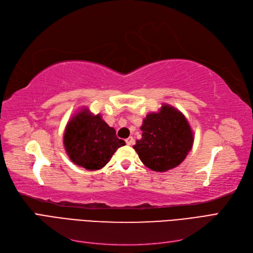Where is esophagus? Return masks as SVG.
Returning <instances> with one entry per match:
<instances>
[{"instance_id": "34e87169", "label": "esophagus", "mask_w": 253, "mask_h": 253, "mask_svg": "<svg viewBox=\"0 0 253 253\" xmlns=\"http://www.w3.org/2000/svg\"><path fill=\"white\" fill-rule=\"evenodd\" d=\"M126 142L127 145H132L134 143V138L133 137H128V138L126 139Z\"/></svg>"}]
</instances>
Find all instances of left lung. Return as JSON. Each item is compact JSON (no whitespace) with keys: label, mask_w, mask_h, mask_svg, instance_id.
<instances>
[{"label":"left lung","mask_w":253,"mask_h":253,"mask_svg":"<svg viewBox=\"0 0 253 253\" xmlns=\"http://www.w3.org/2000/svg\"><path fill=\"white\" fill-rule=\"evenodd\" d=\"M140 129L141 139L133 148L142 164L155 172L179 166L192 149L194 137L187 118L169 104L148 114Z\"/></svg>","instance_id":"8db88e82"}]
</instances>
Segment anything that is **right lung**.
<instances>
[{
	"instance_id": "add662e5",
	"label": "right lung",
	"mask_w": 253,
	"mask_h": 253,
	"mask_svg": "<svg viewBox=\"0 0 253 253\" xmlns=\"http://www.w3.org/2000/svg\"><path fill=\"white\" fill-rule=\"evenodd\" d=\"M63 143L72 162L89 171L101 169L117 149L126 144L100 114L93 115L86 108L68 121Z\"/></svg>"
}]
</instances>
